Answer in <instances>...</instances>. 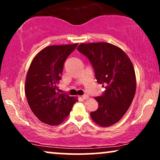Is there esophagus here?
Wrapping results in <instances>:
<instances>
[{"label": "esophagus", "instance_id": "obj_1", "mask_svg": "<svg viewBox=\"0 0 160 160\" xmlns=\"http://www.w3.org/2000/svg\"><path fill=\"white\" fill-rule=\"evenodd\" d=\"M88 98H89V96L87 95H82V98L84 100H87V99H88Z\"/></svg>", "mask_w": 160, "mask_h": 160}]
</instances>
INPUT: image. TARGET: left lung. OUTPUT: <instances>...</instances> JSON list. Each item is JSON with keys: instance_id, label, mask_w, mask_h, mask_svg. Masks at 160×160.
Here are the masks:
<instances>
[{"instance_id": "obj_1", "label": "left lung", "mask_w": 160, "mask_h": 160, "mask_svg": "<svg viewBox=\"0 0 160 160\" xmlns=\"http://www.w3.org/2000/svg\"><path fill=\"white\" fill-rule=\"evenodd\" d=\"M78 51L92 65L96 80L106 90L95 98L98 108L91 112L92 119L101 127L119 121L132 103L136 90L132 63L120 48L109 43H81Z\"/></svg>"}]
</instances>
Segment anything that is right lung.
Returning <instances> with one entry per match:
<instances>
[{"label": "right lung", "mask_w": 160, "mask_h": 160, "mask_svg": "<svg viewBox=\"0 0 160 160\" xmlns=\"http://www.w3.org/2000/svg\"><path fill=\"white\" fill-rule=\"evenodd\" d=\"M78 43L49 46L35 57L25 79L28 102L35 116L43 123L58 125L69 115L78 100L58 92L65 60Z\"/></svg>", "instance_id": "1"}]
</instances>
